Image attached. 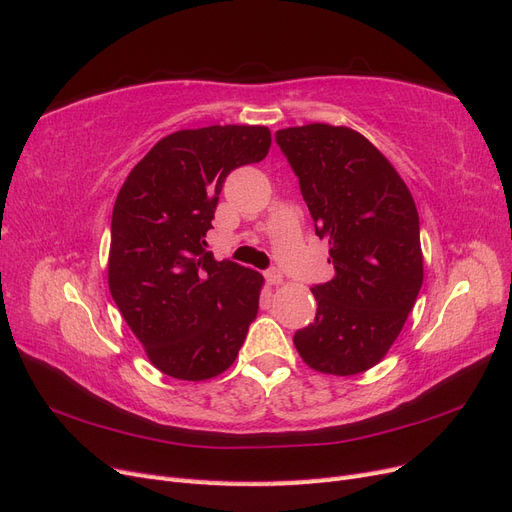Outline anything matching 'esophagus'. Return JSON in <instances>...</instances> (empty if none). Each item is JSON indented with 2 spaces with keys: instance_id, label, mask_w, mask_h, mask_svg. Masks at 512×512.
I'll list each match as a JSON object with an SVG mask.
<instances>
[{
  "instance_id": "1",
  "label": "esophagus",
  "mask_w": 512,
  "mask_h": 512,
  "mask_svg": "<svg viewBox=\"0 0 512 512\" xmlns=\"http://www.w3.org/2000/svg\"><path fill=\"white\" fill-rule=\"evenodd\" d=\"M266 280H268L270 285H283V272L272 268V270L266 272Z\"/></svg>"
}]
</instances>
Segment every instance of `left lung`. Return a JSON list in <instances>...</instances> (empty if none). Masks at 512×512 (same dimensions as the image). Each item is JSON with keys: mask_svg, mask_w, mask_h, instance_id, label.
Returning a JSON list of instances; mask_svg holds the SVG:
<instances>
[{"mask_svg": "<svg viewBox=\"0 0 512 512\" xmlns=\"http://www.w3.org/2000/svg\"><path fill=\"white\" fill-rule=\"evenodd\" d=\"M300 178L336 274L312 287L317 317L293 344L323 374L351 376L381 361L423 285L419 212L400 174L355 129L310 123L276 131Z\"/></svg>", "mask_w": 512, "mask_h": 512, "instance_id": "obj_1", "label": "left lung"}]
</instances>
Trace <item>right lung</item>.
Returning <instances> with one entry per match:
<instances>
[{
  "label": "right lung",
  "mask_w": 512,
  "mask_h": 512,
  "mask_svg": "<svg viewBox=\"0 0 512 512\" xmlns=\"http://www.w3.org/2000/svg\"><path fill=\"white\" fill-rule=\"evenodd\" d=\"M263 125L180 129L129 172L110 227L108 287L151 364L206 381L234 364L263 276L206 251L227 174L270 151Z\"/></svg>",
  "instance_id": "1"
}]
</instances>
